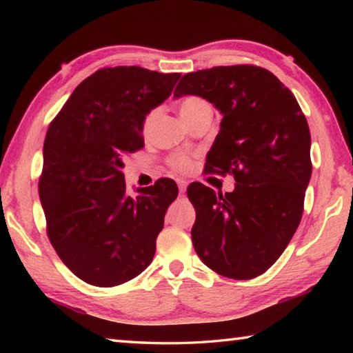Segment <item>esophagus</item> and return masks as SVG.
<instances>
[{
    "label": "esophagus",
    "mask_w": 353,
    "mask_h": 353,
    "mask_svg": "<svg viewBox=\"0 0 353 353\" xmlns=\"http://www.w3.org/2000/svg\"><path fill=\"white\" fill-rule=\"evenodd\" d=\"M177 185H179V193L183 194L185 191H187L188 182H187V181H182V179H179V181H177Z\"/></svg>",
    "instance_id": "34e87169"
}]
</instances>
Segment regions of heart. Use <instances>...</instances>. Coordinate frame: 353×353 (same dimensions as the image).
<instances>
[{
	"mask_svg": "<svg viewBox=\"0 0 353 353\" xmlns=\"http://www.w3.org/2000/svg\"><path fill=\"white\" fill-rule=\"evenodd\" d=\"M204 104H207L204 99L191 97V98H187V99H183V101H182L181 107H179V112H181V117H182V118H185V117L191 115V113H193V112L198 110L199 107H201V105H204ZM152 119H154V113H151V115H148L146 121H145V129H148V128H149V124L152 123ZM171 165L174 166V168H176V170H179V171H187V170L190 168V166H191V162H190V160H188L187 157H181V155H179V157H174V159H172Z\"/></svg>",
	"mask_w": 353,
	"mask_h": 353,
	"instance_id": "heart-1",
	"label": "heart"
}]
</instances>
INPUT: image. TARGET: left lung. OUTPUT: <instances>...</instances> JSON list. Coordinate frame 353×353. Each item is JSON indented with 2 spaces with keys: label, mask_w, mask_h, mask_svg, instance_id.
Returning <instances> with one entry per match:
<instances>
[{
  "label": "left lung",
  "mask_w": 353,
  "mask_h": 353,
  "mask_svg": "<svg viewBox=\"0 0 353 353\" xmlns=\"http://www.w3.org/2000/svg\"><path fill=\"white\" fill-rule=\"evenodd\" d=\"M182 97L204 98L223 115L208 171L232 172L236 182L225 194L188 187L194 250L221 276L254 279L276 263L301 223L312 177L305 115L271 71L250 65L185 74L174 90Z\"/></svg>",
  "instance_id": "left-lung-1"
}]
</instances>
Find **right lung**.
I'll return each mask as SVG.
<instances>
[{"label":"right lung","instance_id":"right-lung-1","mask_svg":"<svg viewBox=\"0 0 353 353\" xmlns=\"http://www.w3.org/2000/svg\"><path fill=\"white\" fill-rule=\"evenodd\" d=\"M179 77L140 67L99 70L50 124L39 183L48 236L83 282L121 285L151 265L179 190L160 179L129 196L124 155L143 148L148 113L170 98Z\"/></svg>","mask_w":353,"mask_h":353}]
</instances>
